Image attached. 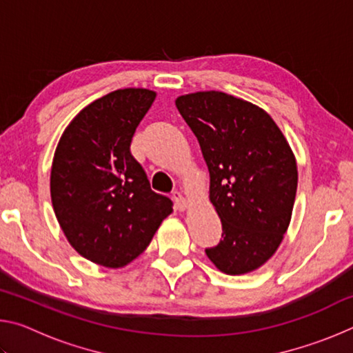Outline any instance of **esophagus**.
Here are the masks:
<instances>
[{"label": "esophagus", "mask_w": 353, "mask_h": 353, "mask_svg": "<svg viewBox=\"0 0 353 353\" xmlns=\"http://www.w3.org/2000/svg\"><path fill=\"white\" fill-rule=\"evenodd\" d=\"M172 201L176 202V207L179 208V210H187L188 208V201L183 198V194L182 193H179V191H174V193H172Z\"/></svg>", "instance_id": "esophagus-1"}]
</instances>
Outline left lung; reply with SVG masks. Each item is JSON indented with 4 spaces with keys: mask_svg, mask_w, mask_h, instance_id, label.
I'll return each instance as SVG.
<instances>
[{
    "mask_svg": "<svg viewBox=\"0 0 353 353\" xmlns=\"http://www.w3.org/2000/svg\"><path fill=\"white\" fill-rule=\"evenodd\" d=\"M176 107L199 141L223 240L205 254L241 276L271 259L288 230L297 190L294 152L270 113L224 92L182 94Z\"/></svg>",
    "mask_w": 353,
    "mask_h": 353,
    "instance_id": "obj_1",
    "label": "left lung"
}]
</instances>
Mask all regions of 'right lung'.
<instances>
[{
  "label": "right lung",
  "mask_w": 353,
  "mask_h": 353,
  "mask_svg": "<svg viewBox=\"0 0 353 353\" xmlns=\"http://www.w3.org/2000/svg\"><path fill=\"white\" fill-rule=\"evenodd\" d=\"M157 93L119 88L77 113L52 159L50 188L59 225L77 254L123 268L143 254L172 202L154 193L130 141Z\"/></svg>",
  "instance_id": "right-lung-1"
}]
</instances>
